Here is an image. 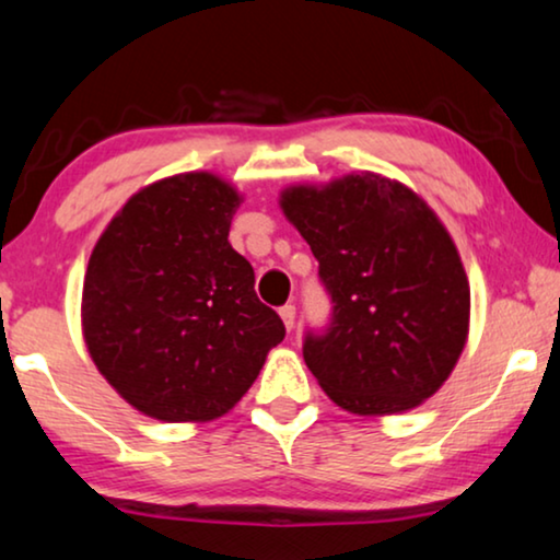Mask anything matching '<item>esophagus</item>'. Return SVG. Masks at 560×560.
<instances>
[{"label": "esophagus", "mask_w": 560, "mask_h": 560, "mask_svg": "<svg viewBox=\"0 0 560 560\" xmlns=\"http://www.w3.org/2000/svg\"><path fill=\"white\" fill-rule=\"evenodd\" d=\"M280 318H282V324H285L288 331H293V326H295V305H282Z\"/></svg>", "instance_id": "esophagus-1"}]
</instances>
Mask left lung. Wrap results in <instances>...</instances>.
<instances>
[{
    "label": "left lung",
    "instance_id": "8db88e82",
    "mask_svg": "<svg viewBox=\"0 0 560 560\" xmlns=\"http://www.w3.org/2000/svg\"><path fill=\"white\" fill-rule=\"evenodd\" d=\"M331 295L326 334L303 359L339 408L395 416L435 395L469 336L471 290L446 226L416 190L349 173L280 194Z\"/></svg>",
    "mask_w": 560,
    "mask_h": 560
}]
</instances>
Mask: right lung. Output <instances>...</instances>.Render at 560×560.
<instances>
[{
  "mask_svg": "<svg viewBox=\"0 0 560 560\" xmlns=\"http://www.w3.org/2000/svg\"><path fill=\"white\" fill-rule=\"evenodd\" d=\"M244 201L209 171L137 190L98 236L81 295L83 341L142 416L206 423L242 400L285 339L255 270L229 244Z\"/></svg>",
  "mask_w": 560,
  "mask_h": 560,
  "instance_id": "1",
  "label": "right lung"
}]
</instances>
